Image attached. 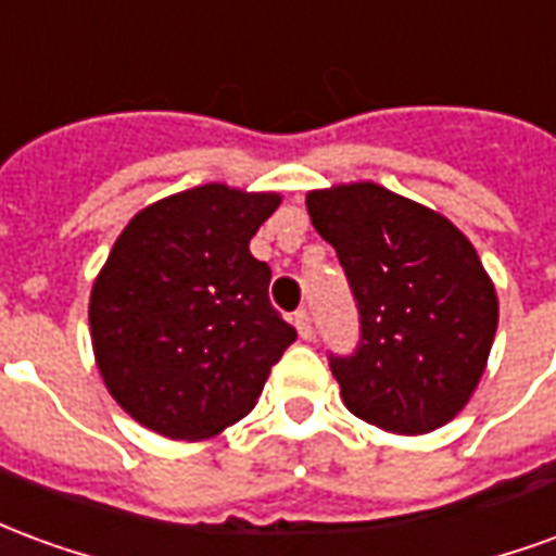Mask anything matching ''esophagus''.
<instances>
[{"label": "esophagus", "mask_w": 556, "mask_h": 556, "mask_svg": "<svg viewBox=\"0 0 556 556\" xmlns=\"http://www.w3.org/2000/svg\"><path fill=\"white\" fill-rule=\"evenodd\" d=\"M291 321H294V327H298V333H301V339H313V318H309V313L306 309H298V313L291 315Z\"/></svg>", "instance_id": "obj_1"}]
</instances>
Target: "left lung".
Segmentation results:
<instances>
[{
	"label": "left lung",
	"mask_w": 556,
	"mask_h": 556,
	"mask_svg": "<svg viewBox=\"0 0 556 556\" xmlns=\"http://www.w3.org/2000/svg\"><path fill=\"white\" fill-rule=\"evenodd\" d=\"M345 267L361 349L330 357L345 408L393 434H426L465 408L489 363L497 291L450 219L381 184L306 193Z\"/></svg>",
	"instance_id": "8db88e82"
}]
</instances>
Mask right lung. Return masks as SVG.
<instances>
[{"label":"right lung","mask_w":556,"mask_h":556,"mask_svg":"<svg viewBox=\"0 0 556 556\" xmlns=\"http://www.w3.org/2000/svg\"><path fill=\"white\" fill-rule=\"evenodd\" d=\"M282 202L202 184L139 211L91 286L94 363L110 396L172 441H205L255 408L298 339L267 301L250 241Z\"/></svg>","instance_id":"add662e5"}]
</instances>
